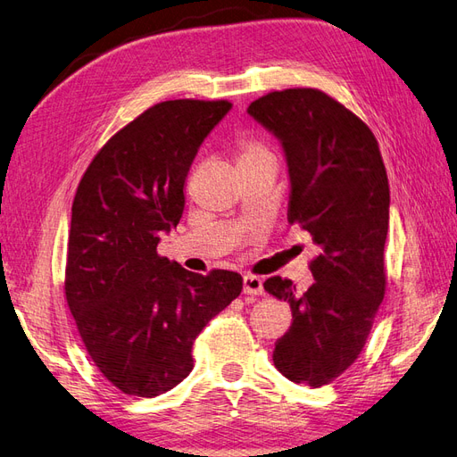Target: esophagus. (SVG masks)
Wrapping results in <instances>:
<instances>
[{"mask_svg":"<svg viewBox=\"0 0 457 457\" xmlns=\"http://www.w3.org/2000/svg\"><path fill=\"white\" fill-rule=\"evenodd\" d=\"M264 286H262V278L253 276V274H245L243 276V294L247 295H262Z\"/></svg>","mask_w":457,"mask_h":457,"instance_id":"34e87169","label":"esophagus"}]
</instances>
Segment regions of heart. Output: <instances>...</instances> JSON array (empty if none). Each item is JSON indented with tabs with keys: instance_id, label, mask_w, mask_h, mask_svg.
<instances>
[{
	"instance_id": "b5f03b06",
	"label": "heart",
	"mask_w": 457,
	"mask_h": 457,
	"mask_svg": "<svg viewBox=\"0 0 457 457\" xmlns=\"http://www.w3.org/2000/svg\"><path fill=\"white\" fill-rule=\"evenodd\" d=\"M266 156H272L270 148H268L261 138L256 137H241L239 138V145H237V162L239 166H247V163H253L256 160L261 158H266Z\"/></svg>"
}]
</instances>
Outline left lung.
Segmentation results:
<instances>
[{"instance_id":"8db88e82","label":"left lung","mask_w":457,"mask_h":457,"mask_svg":"<svg viewBox=\"0 0 457 457\" xmlns=\"http://www.w3.org/2000/svg\"><path fill=\"white\" fill-rule=\"evenodd\" d=\"M247 112L282 143L287 221L320 247L305 294L287 278L264 282L294 317L272 359L291 382L319 388L353 365L384 299L388 175L367 123L319 88L268 92Z\"/></svg>"}]
</instances>
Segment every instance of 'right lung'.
<instances>
[{
  "label": "right lung",
  "instance_id": "1",
  "mask_svg": "<svg viewBox=\"0 0 457 457\" xmlns=\"http://www.w3.org/2000/svg\"><path fill=\"white\" fill-rule=\"evenodd\" d=\"M228 100H168L117 131L77 187L65 297L90 359L117 390L154 397L193 370V342L239 297L237 272L206 276L160 256L187 173Z\"/></svg>",
  "mask_w": 457,
  "mask_h": 457
}]
</instances>
